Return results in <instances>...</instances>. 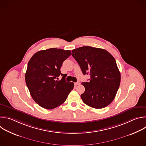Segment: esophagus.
I'll return each mask as SVG.
<instances>
[{"label":"esophagus","instance_id":"1","mask_svg":"<svg viewBox=\"0 0 146 146\" xmlns=\"http://www.w3.org/2000/svg\"><path fill=\"white\" fill-rule=\"evenodd\" d=\"M80 82L79 81H77V82L74 83V85L75 86H78V85H80Z\"/></svg>","mask_w":146,"mask_h":146}]
</instances>
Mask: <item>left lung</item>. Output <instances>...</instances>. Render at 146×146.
I'll use <instances>...</instances> for the list:
<instances>
[{"label":"left lung","mask_w":146,"mask_h":146,"mask_svg":"<svg viewBox=\"0 0 146 146\" xmlns=\"http://www.w3.org/2000/svg\"><path fill=\"white\" fill-rule=\"evenodd\" d=\"M82 73L90 74L88 82L81 83L85 92L81 98L87 105L95 108L106 107L113 102L118 90L121 74L114 58L106 50L84 46L72 50Z\"/></svg>","instance_id":"8db88e82"}]
</instances>
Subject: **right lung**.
Segmentation results:
<instances>
[{"label":"right lung","instance_id":"1","mask_svg":"<svg viewBox=\"0 0 146 146\" xmlns=\"http://www.w3.org/2000/svg\"><path fill=\"white\" fill-rule=\"evenodd\" d=\"M70 50L51 48L35 53L30 59L25 81L31 95L41 108L52 109L64 103L73 89L74 83L65 81L60 67ZM62 79L58 81L60 74Z\"/></svg>","mask_w":146,"mask_h":146}]
</instances>
